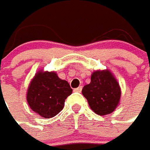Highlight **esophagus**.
I'll use <instances>...</instances> for the list:
<instances>
[{
  "instance_id": "esophagus-1",
  "label": "esophagus",
  "mask_w": 150,
  "mask_h": 150,
  "mask_svg": "<svg viewBox=\"0 0 150 150\" xmlns=\"http://www.w3.org/2000/svg\"><path fill=\"white\" fill-rule=\"evenodd\" d=\"M82 87H77V88H75V89H74V91H77V92H81V91H82Z\"/></svg>"
}]
</instances>
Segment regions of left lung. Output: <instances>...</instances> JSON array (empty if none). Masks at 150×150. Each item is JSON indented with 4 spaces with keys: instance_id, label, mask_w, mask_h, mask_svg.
Here are the masks:
<instances>
[{
    "instance_id": "1",
    "label": "left lung",
    "mask_w": 150,
    "mask_h": 150,
    "mask_svg": "<svg viewBox=\"0 0 150 150\" xmlns=\"http://www.w3.org/2000/svg\"><path fill=\"white\" fill-rule=\"evenodd\" d=\"M82 92L91 110L99 115L113 112L121 95L119 83L107 69L92 73L91 82L83 87Z\"/></svg>"
}]
</instances>
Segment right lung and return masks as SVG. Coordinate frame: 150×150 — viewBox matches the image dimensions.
<instances>
[{
	"label": "right lung",
	"mask_w": 150,
	"mask_h": 150,
	"mask_svg": "<svg viewBox=\"0 0 150 150\" xmlns=\"http://www.w3.org/2000/svg\"><path fill=\"white\" fill-rule=\"evenodd\" d=\"M73 89L54 72L39 71L31 80L27 91V102L32 110L44 118L58 115Z\"/></svg>",
	"instance_id": "add662e5"
}]
</instances>
